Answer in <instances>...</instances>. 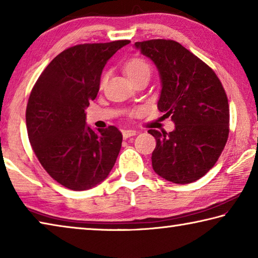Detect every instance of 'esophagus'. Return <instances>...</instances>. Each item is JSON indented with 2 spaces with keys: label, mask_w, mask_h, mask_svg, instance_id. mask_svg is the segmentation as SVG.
Masks as SVG:
<instances>
[{
  "label": "esophagus",
  "mask_w": 258,
  "mask_h": 258,
  "mask_svg": "<svg viewBox=\"0 0 258 258\" xmlns=\"http://www.w3.org/2000/svg\"><path fill=\"white\" fill-rule=\"evenodd\" d=\"M137 134H138V132H137V131H134V130H124L123 131L124 139H128L131 137H134V135H137Z\"/></svg>",
  "instance_id": "34e87169"
}]
</instances>
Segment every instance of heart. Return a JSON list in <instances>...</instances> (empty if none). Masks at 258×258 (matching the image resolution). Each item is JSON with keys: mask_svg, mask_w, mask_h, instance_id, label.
<instances>
[{"mask_svg": "<svg viewBox=\"0 0 258 258\" xmlns=\"http://www.w3.org/2000/svg\"><path fill=\"white\" fill-rule=\"evenodd\" d=\"M124 69H125L126 75H127L131 82L138 80V78L142 76L150 77V74H151V67L149 62L142 58L131 59L128 62L125 64ZM106 80H107V76L103 75L101 78V82H100V85L103 86L104 83H106Z\"/></svg>", "mask_w": 258, "mask_h": 258, "instance_id": "obj_1", "label": "heart"}]
</instances>
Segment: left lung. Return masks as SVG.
Here are the masks:
<instances>
[{
  "label": "left lung",
  "mask_w": 258,
  "mask_h": 258,
  "mask_svg": "<svg viewBox=\"0 0 258 258\" xmlns=\"http://www.w3.org/2000/svg\"><path fill=\"white\" fill-rule=\"evenodd\" d=\"M159 72V111L171 117L173 132L149 130L156 139L152 168L165 180L187 184L203 177L221 156L229 137L228 97L213 69L180 43H135Z\"/></svg>",
  "instance_id": "left-lung-1"
}]
</instances>
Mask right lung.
Returning a JSON list of instances; mask_svg holds the SVG:
<instances>
[{"label":"right lung","mask_w":258,"mask_h":258,"mask_svg":"<svg viewBox=\"0 0 258 258\" xmlns=\"http://www.w3.org/2000/svg\"><path fill=\"white\" fill-rule=\"evenodd\" d=\"M128 40L87 43L61 52L30 92L26 125L30 145L47 174L71 190L91 189L106 178L123 135L115 126L95 132L85 109L97 98L107 61Z\"/></svg>","instance_id":"right-lung-1"}]
</instances>
